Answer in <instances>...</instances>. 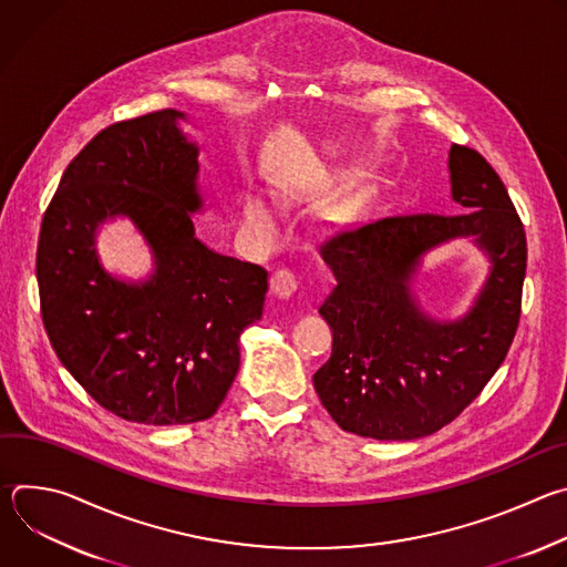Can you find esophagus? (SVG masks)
<instances>
[{"mask_svg": "<svg viewBox=\"0 0 567 567\" xmlns=\"http://www.w3.org/2000/svg\"><path fill=\"white\" fill-rule=\"evenodd\" d=\"M298 287H300V278L296 276V271H291L287 267H280L271 276V291L280 298H289Z\"/></svg>", "mask_w": 567, "mask_h": 567, "instance_id": "esophagus-1", "label": "esophagus"}]
</instances>
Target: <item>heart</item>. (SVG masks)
Wrapping results in <instances>:
<instances>
[{
	"instance_id": "heart-1",
	"label": "heart",
	"mask_w": 567,
	"mask_h": 567,
	"mask_svg": "<svg viewBox=\"0 0 567 567\" xmlns=\"http://www.w3.org/2000/svg\"><path fill=\"white\" fill-rule=\"evenodd\" d=\"M245 219H247V226L262 239H269L274 237L276 233V215L274 210L258 197L249 199L247 202V208H245Z\"/></svg>"
}]
</instances>
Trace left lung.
Returning a JSON list of instances; mask_svg holds the SVG:
<instances>
[{
	"label": "left lung",
	"instance_id": "8db88e82",
	"mask_svg": "<svg viewBox=\"0 0 567 567\" xmlns=\"http://www.w3.org/2000/svg\"><path fill=\"white\" fill-rule=\"evenodd\" d=\"M460 215H392L341 228L320 256L337 285L320 305L332 354L313 388L332 420L372 440H417L451 424L503 365L518 330L527 269L525 226L477 150L451 145ZM475 234L493 258L476 307L457 323H435L412 300L419 256L453 236Z\"/></svg>",
	"mask_w": 567,
	"mask_h": 567
}]
</instances>
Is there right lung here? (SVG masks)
Wrapping results in <instances>:
<instances>
[{
    "instance_id": "add662e5",
    "label": "right lung",
    "mask_w": 567,
    "mask_h": 567,
    "mask_svg": "<svg viewBox=\"0 0 567 567\" xmlns=\"http://www.w3.org/2000/svg\"><path fill=\"white\" fill-rule=\"evenodd\" d=\"M177 110L101 130L66 166L38 239L47 337L71 377L116 417L150 426L217 413L237 368L239 334L262 318L267 269L219 256L195 237L197 147ZM127 214L157 258L143 286L107 277L97 224Z\"/></svg>"
}]
</instances>
